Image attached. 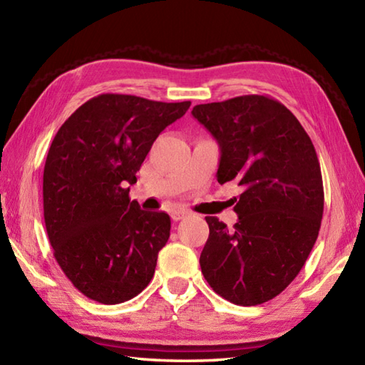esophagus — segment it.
<instances>
[{"label": "esophagus", "mask_w": 365, "mask_h": 365, "mask_svg": "<svg viewBox=\"0 0 365 365\" xmlns=\"http://www.w3.org/2000/svg\"><path fill=\"white\" fill-rule=\"evenodd\" d=\"M188 215H190L188 210H174L173 213H170V216H173L174 221H180L183 218H187Z\"/></svg>", "instance_id": "1"}]
</instances>
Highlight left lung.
Listing matches in <instances>:
<instances>
[{
  "mask_svg": "<svg viewBox=\"0 0 365 365\" xmlns=\"http://www.w3.org/2000/svg\"><path fill=\"white\" fill-rule=\"evenodd\" d=\"M192 115L218 141V182L243 192L234 229L205 216L210 229L200 269L234 304L257 306L298 276L319 237L323 180L311 138L290 110L268 96L196 105Z\"/></svg>",
  "mask_w": 365,
  "mask_h": 365,
  "instance_id": "8db88e82",
  "label": "left lung"
}]
</instances>
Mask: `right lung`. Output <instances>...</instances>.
<instances>
[{
    "label": "right lung",
    "instance_id": "add662e5",
    "mask_svg": "<svg viewBox=\"0 0 365 365\" xmlns=\"http://www.w3.org/2000/svg\"><path fill=\"white\" fill-rule=\"evenodd\" d=\"M191 102L125 94L88 100L54 136L43 168V218L54 259L84 297L119 304L141 293L170 218L130 200L155 139Z\"/></svg>",
    "mask_w": 365,
    "mask_h": 365
}]
</instances>
